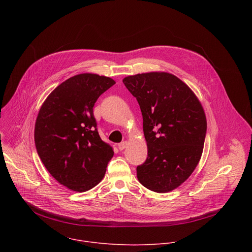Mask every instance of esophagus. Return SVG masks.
Returning <instances> with one entry per match:
<instances>
[{"mask_svg": "<svg viewBox=\"0 0 252 252\" xmlns=\"http://www.w3.org/2000/svg\"><path fill=\"white\" fill-rule=\"evenodd\" d=\"M127 145H128L127 141H122L121 143H119V150H120V151L125 150V149L127 147Z\"/></svg>", "mask_w": 252, "mask_h": 252, "instance_id": "34e87169", "label": "esophagus"}]
</instances>
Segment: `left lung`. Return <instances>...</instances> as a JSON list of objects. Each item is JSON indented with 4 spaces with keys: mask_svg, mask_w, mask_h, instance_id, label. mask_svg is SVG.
<instances>
[{
    "mask_svg": "<svg viewBox=\"0 0 252 252\" xmlns=\"http://www.w3.org/2000/svg\"><path fill=\"white\" fill-rule=\"evenodd\" d=\"M123 83L136 98L148 146L138 182L164 193L183 185L198 164L206 133V117L191 89L172 74L151 71Z\"/></svg>",
    "mask_w": 252,
    "mask_h": 252,
    "instance_id": "obj_1",
    "label": "left lung"
}]
</instances>
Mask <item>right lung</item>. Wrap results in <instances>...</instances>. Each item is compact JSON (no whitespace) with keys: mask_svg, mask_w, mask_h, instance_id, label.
Listing matches in <instances>:
<instances>
[{"mask_svg":"<svg viewBox=\"0 0 252 252\" xmlns=\"http://www.w3.org/2000/svg\"><path fill=\"white\" fill-rule=\"evenodd\" d=\"M116 82L80 74L58 86L45 99L34 125V143L45 167L58 183L78 192L100 183L114 150L101 140L93 107Z\"/></svg>","mask_w":252,"mask_h":252,"instance_id":"obj_1","label":"right lung"}]
</instances>
